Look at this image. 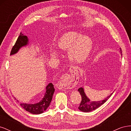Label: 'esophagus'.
<instances>
[{
  "label": "esophagus",
  "mask_w": 131,
  "mask_h": 131,
  "mask_svg": "<svg viewBox=\"0 0 131 131\" xmlns=\"http://www.w3.org/2000/svg\"><path fill=\"white\" fill-rule=\"evenodd\" d=\"M74 71V68L72 70ZM77 77L75 74H65L59 79L58 84L59 86L64 89H73L77 84Z\"/></svg>",
  "instance_id": "esophagus-1"
}]
</instances>
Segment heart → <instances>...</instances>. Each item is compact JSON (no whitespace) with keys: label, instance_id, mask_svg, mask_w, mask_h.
I'll use <instances>...</instances> for the list:
<instances>
[{"label":"heart","instance_id":"b5f03b06","mask_svg":"<svg viewBox=\"0 0 131 131\" xmlns=\"http://www.w3.org/2000/svg\"><path fill=\"white\" fill-rule=\"evenodd\" d=\"M92 41L89 37L72 31L63 34L57 41L58 48L68 50L70 61L78 63L83 62L88 58L92 50ZM50 51L52 57L58 56V52L56 49L51 48Z\"/></svg>","mask_w":131,"mask_h":131}]
</instances>
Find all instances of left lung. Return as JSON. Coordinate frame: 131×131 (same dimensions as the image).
<instances>
[{
  "label": "left lung",
  "mask_w": 131,
  "mask_h": 131,
  "mask_svg": "<svg viewBox=\"0 0 131 131\" xmlns=\"http://www.w3.org/2000/svg\"><path fill=\"white\" fill-rule=\"evenodd\" d=\"M120 53L122 55V51L121 49H120ZM78 91L80 92L81 97L82 100L81 102V103L79 105L78 109L82 112L85 113H88L92 112L93 110H94L95 109H97L100 106H101L102 104H103L104 103L108 100V99L111 97V96L114 93L112 92L109 96L107 97L104 100L100 101H91L90 99L86 96V95L85 93V91L84 90V88H80L78 89Z\"/></svg>",
  "instance_id": "8db88e82"
}]
</instances>
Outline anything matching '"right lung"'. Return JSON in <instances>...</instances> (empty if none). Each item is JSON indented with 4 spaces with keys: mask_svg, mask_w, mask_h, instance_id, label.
Segmentation results:
<instances>
[{
    "mask_svg": "<svg viewBox=\"0 0 131 131\" xmlns=\"http://www.w3.org/2000/svg\"><path fill=\"white\" fill-rule=\"evenodd\" d=\"M28 41L29 40L28 37L21 32L15 44L12 48L10 55L16 53L21 47L26 46L28 44ZM54 92V89L53 85L52 83H50L46 87V92L41 101L35 104H27L21 103L20 105L27 112L33 114H41L44 112L49 106L52 101Z\"/></svg>",
    "mask_w": 131,
    "mask_h": 131,
    "instance_id": "obj_1",
    "label": "right lung"
}]
</instances>
